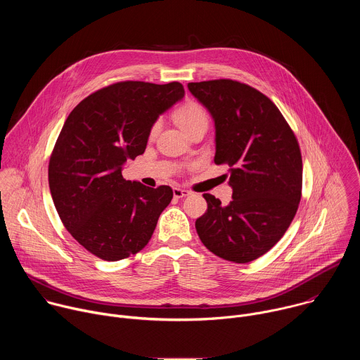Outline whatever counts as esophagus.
Masks as SVG:
<instances>
[{"mask_svg":"<svg viewBox=\"0 0 360 360\" xmlns=\"http://www.w3.org/2000/svg\"><path fill=\"white\" fill-rule=\"evenodd\" d=\"M188 195H191V191H188V189H185V188H179V186L174 188V196H175V198H185V196H188Z\"/></svg>","mask_w":360,"mask_h":360,"instance_id":"1","label":"esophagus"}]
</instances>
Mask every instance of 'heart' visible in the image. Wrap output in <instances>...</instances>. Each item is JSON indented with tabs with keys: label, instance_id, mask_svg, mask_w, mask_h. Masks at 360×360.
Wrapping results in <instances>:
<instances>
[{
	"label": "heart",
	"instance_id": "1",
	"mask_svg": "<svg viewBox=\"0 0 360 360\" xmlns=\"http://www.w3.org/2000/svg\"><path fill=\"white\" fill-rule=\"evenodd\" d=\"M175 121L181 127L182 131L186 134L198 127H208L210 118L208 112L196 101H186L175 111ZM158 124H155L150 129V134L153 135L157 132Z\"/></svg>",
	"mask_w": 360,
	"mask_h": 360
}]
</instances>
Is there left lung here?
I'll list each match as a JSON object with an SVG mask.
<instances>
[{"label":"left lung","mask_w":360,"mask_h":360,"mask_svg":"<svg viewBox=\"0 0 360 360\" xmlns=\"http://www.w3.org/2000/svg\"><path fill=\"white\" fill-rule=\"evenodd\" d=\"M217 128L215 164L229 167L226 207L203 193L208 210L196 219L202 240L219 258L248 264L274 248L293 221L302 196L297 138L274 102L233 79L189 82Z\"/></svg>","instance_id":"1"}]
</instances>
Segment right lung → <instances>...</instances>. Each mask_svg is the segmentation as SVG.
I'll list each match as a JSON object with an SVG mask.
<instances>
[{"instance_id":"add662e5","label":"right lung","mask_w":360,"mask_h":360,"mask_svg":"<svg viewBox=\"0 0 360 360\" xmlns=\"http://www.w3.org/2000/svg\"><path fill=\"white\" fill-rule=\"evenodd\" d=\"M184 95L176 81H121L68 115L49 157V191L67 231L96 258L115 262L142 250L169 205L171 186L127 181L121 168L142 155L153 122Z\"/></svg>"}]
</instances>
